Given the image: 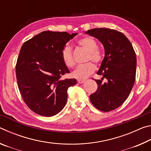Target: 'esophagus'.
I'll return each mask as SVG.
<instances>
[{"label": "esophagus", "instance_id": "34e87169", "mask_svg": "<svg viewBox=\"0 0 151 151\" xmlns=\"http://www.w3.org/2000/svg\"><path fill=\"white\" fill-rule=\"evenodd\" d=\"M85 81V80H82V79H78V80H77L78 83H79V84L83 83Z\"/></svg>", "mask_w": 151, "mask_h": 151}]
</instances>
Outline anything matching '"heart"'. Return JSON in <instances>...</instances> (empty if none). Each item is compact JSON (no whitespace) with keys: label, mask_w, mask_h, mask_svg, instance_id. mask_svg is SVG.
Wrapping results in <instances>:
<instances>
[{"label":"heart","mask_w":151,"mask_h":151,"mask_svg":"<svg viewBox=\"0 0 151 151\" xmlns=\"http://www.w3.org/2000/svg\"><path fill=\"white\" fill-rule=\"evenodd\" d=\"M78 45L88 51V54L86 60H92L95 64H100L103 59L102 51L98 48V44L95 40L91 37H84L78 40ZM63 62L68 68H73L75 65L72 48L70 45H66L63 48L61 53ZM95 66L91 62L86 63L84 65H79L73 71L72 76L78 79H85L94 73Z\"/></svg>","instance_id":"b5f03b06"}]
</instances>
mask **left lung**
Segmentation results:
<instances>
[{
	"label": "left lung",
	"instance_id": "1",
	"mask_svg": "<svg viewBox=\"0 0 151 151\" xmlns=\"http://www.w3.org/2000/svg\"><path fill=\"white\" fill-rule=\"evenodd\" d=\"M85 33L98 39L104 48V57L95 80L98 88L90 100L97 109L109 112L118 108L127 100L135 81L136 54L126 36L116 30L97 28ZM107 79L104 83L103 79Z\"/></svg>",
	"mask_w": 151,
	"mask_h": 151
}]
</instances>
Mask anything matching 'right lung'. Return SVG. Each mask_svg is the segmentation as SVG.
<instances>
[{
    "mask_svg": "<svg viewBox=\"0 0 151 151\" xmlns=\"http://www.w3.org/2000/svg\"><path fill=\"white\" fill-rule=\"evenodd\" d=\"M77 33L43 31L25 42L16 65L17 83L22 98L35 113L44 116L58 114L67 101V90L75 78L61 79L69 73L61 53Z\"/></svg>",
    "mask_w": 151,
    "mask_h": 151,
    "instance_id": "1",
    "label": "right lung"
}]
</instances>
